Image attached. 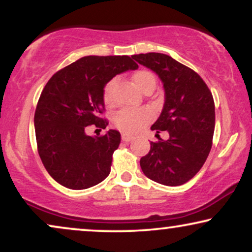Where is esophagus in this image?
I'll list each match as a JSON object with an SVG mask.
<instances>
[{"mask_svg": "<svg viewBox=\"0 0 252 252\" xmlns=\"http://www.w3.org/2000/svg\"><path fill=\"white\" fill-rule=\"evenodd\" d=\"M122 139H123L124 142H129V141L134 140V136L129 135V134H123V135H122Z\"/></svg>", "mask_w": 252, "mask_h": 252, "instance_id": "1", "label": "esophagus"}]
</instances>
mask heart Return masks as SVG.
<instances>
[{"instance_id": "heart-1", "label": "heart", "mask_w": 252, "mask_h": 252, "mask_svg": "<svg viewBox=\"0 0 252 252\" xmlns=\"http://www.w3.org/2000/svg\"><path fill=\"white\" fill-rule=\"evenodd\" d=\"M134 86L141 92H146L148 89H153L156 86V77L153 72L148 70H139L134 72L132 75ZM117 79H111L106 82L103 88V101L106 105H113L115 103V87ZM153 118V113L148 109H126L117 113L115 119L116 126L126 133H135L149 123Z\"/></svg>"}]
</instances>
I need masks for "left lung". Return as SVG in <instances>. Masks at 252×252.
<instances>
[{
	"instance_id": "left-lung-1",
	"label": "left lung",
	"mask_w": 252,
	"mask_h": 252,
	"mask_svg": "<svg viewBox=\"0 0 252 252\" xmlns=\"http://www.w3.org/2000/svg\"><path fill=\"white\" fill-rule=\"evenodd\" d=\"M133 60L158 75L165 102L151 130H167L168 139L150 143L140 160L146 177L165 186L190 180L205 163L212 147L215 102L203 79L165 54L133 55Z\"/></svg>"
}]
</instances>
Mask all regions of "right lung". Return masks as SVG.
Returning <instances> with one entry per match:
<instances>
[{"label":"right lung","mask_w":252,"mask_h":252,"mask_svg":"<svg viewBox=\"0 0 252 252\" xmlns=\"http://www.w3.org/2000/svg\"><path fill=\"white\" fill-rule=\"evenodd\" d=\"M139 67L128 56H85L55 73L37 102L34 128L41 160L51 178L80 190L110 174L120 133L87 135L89 125L104 129L103 88L117 74Z\"/></svg>","instance_id":"right-lung-1"}]
</instances>
